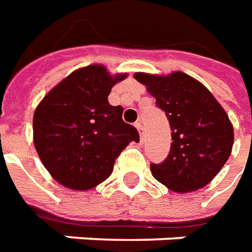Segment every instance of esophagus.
I'll return each instance as SVG.
<instances>
[{"label": "esophagus", "mask_w": 252, "mask_h": 252, "mask_svg": "<svg viewBox=\"0 0 252 252\" xmlns=\"http://www.w3.org/2000/svg\"><path fill=\"white\" fill-rule=\"evenodd\" d=\"M137 129H138V131H140V138H141V142H142V141L145 140V131H144V127H142L140 123H138V125H137Z\"/></svg>", "instance_id": "1"}]
</instances>
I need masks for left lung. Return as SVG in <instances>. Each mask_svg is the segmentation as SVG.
<instances>
[{
	"label": "left lung",
	"instance_id": "obj_1",
	"mask_svg": "<svg viewBox=\"0 0 252 252\" xmlns=\"http://www.w3.org/2000/svg\"><path fill=\"white\" fill-rule=\"evenodd\" d=\"M165 112L171 126V151L151 164L155 179L175 192L202 189L220 172L233 145V126L209 89L182 72L168 76L135 73Z\"/></svg>",
	"mask_w": 252,
	"mask_h": 252
}]
</instances>
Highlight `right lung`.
<instances>
[{"label": "right lung", "mask_w": 252, "mask_h": 252, "mask_svg": "<svg viewBox=\"0 0 252 252\" xmlns=\"http://www.w3.org/2000/svg\"><path fill=\"white\" fill-rule=\"evenodd\" d=\"M127 74L103 65L74 70L50 91L33 114V144L50 175L72 190H89L111 175L115 158L140 135L111 106V88Z\"/></svg>", "instance_id": "right-lung-1"}]
</instances>
